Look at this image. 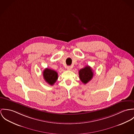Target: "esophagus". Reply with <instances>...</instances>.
Returning a JSON list of instances; mask_svg holds the SVG:
<instances>
[{
	"label": "esophagus",
	"instance_id": "34e87169",
	"mask_svg": "<svg viewBox=\"0 0 134 134\" xmlns=\"http://www.w3.org/2000/svg\"><path fill=\"white\" fill-rule=\"evenodd\" d=\"M67 70H70L71 69V66H67Z\"/></svg>",
	"mask_w": 134,
	"mask_h": 134
}]
</instances>
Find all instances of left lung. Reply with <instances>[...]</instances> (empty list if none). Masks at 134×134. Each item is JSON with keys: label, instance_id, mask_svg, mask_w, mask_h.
Here are the masks:
<instances>
[{"label": "left lung", "instance_id": "8db88e82", "mask_svg": "<svg viewBox=\"0 0 134 134\" xmlns=\"http://www.w3.org/2000/svg\"><path fill=\"white\" fill-rule=\"evenodd\" d=\"M79 74L81 81L84 84H86L89 82L93 76V70L89 66H87L85 67L80 69Z\"/></svg>", "mask_w": 134, "mask_h": 134}]
</instances>
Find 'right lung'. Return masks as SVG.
I'll list each match as a JSON object with an SVG mask.
<instances>
[{"instance_id":"obj_1","label":"right lung","mask_w":134,"mask_h":134,"mask_svg":"<svg viewBox=\"0 0 134 134\" xmlns=\"http://www.w3.org/2000/svg\"><path fill=\"white\" fill-rule=\"evenodd\" d=\"M43 74L45 81L50 85H53L58 78V73L55 71L49 68H46Z\"/></svg>"}]
</instances>
